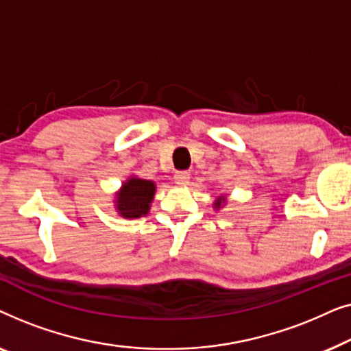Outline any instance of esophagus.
<instances>
[{
	"label": "esophagus",
	"mask_w": 351,
	"mask_h": 351,
	"mask_svg": "<svg viewBox=\"0 0 351 351\" xmlns=\"http://www.w3.org/2000/svg\"><path fill=\"white\" fill-rule=\"evenodd\" d=\"M174 180L177 185H186L190 182V174L186 171H179V172H176Z\"/></svg>",
	"instance_id": "esophagus-1"
}]
</instances>
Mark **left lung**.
I'll return each mask as SVG.
<instances>
[{"instance_id": "1", "label": "left lung", "mask_w": 351, "mask_h": 351, "mask_svg": "<svg viewBox=\"0 0 351 351\" xmlns=\"http://www.w3.org/2000/svg\"><path fill=\"white\" fill-rule=\"evenodd\" d=\"M225 204H227V196L219 195V196H215V199H214V203H213V208H214V210H220Z\"/></svg>"}]
</instances>
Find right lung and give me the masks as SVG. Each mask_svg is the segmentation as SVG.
Masks as SVG:
<instances>
[{"mask_svg":"<svg viewBox=\"0 0 351 351\" xmlns=\"http://www.w3.org/2000/svg\"><path fill=\"white\" fill-rule=\"evenodd\" d=\"M155 193V182L129 176L121 184V189L114 193V209L124 219L145 217L150 213Z\"/></svg>","mask_w":351,"mask_h":351,"instance_id":"right-lung-1","label":"right lung"}]
</instances>
